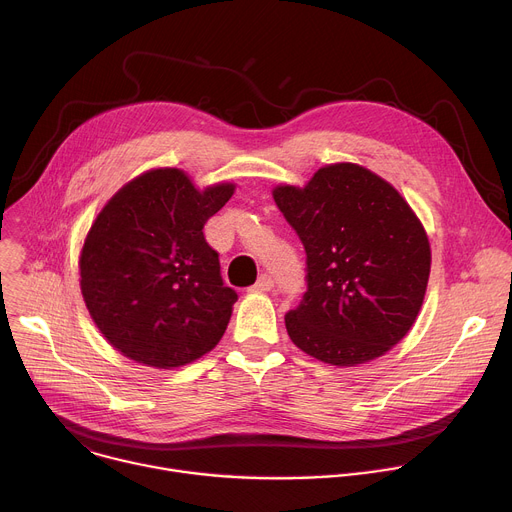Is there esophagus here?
<instances>
[{
    "instance_id": "1",
    "label": "esophagus",
    "mask_w": 512,
    "mask_h": 512,
    "mask_svg": "<svg viewBox=\"0 0 512 512\" xmlns=\"http://www.w3.org/2000/svg\"><path fill=\"white\" fill-rule=\"evenodd\" d=\"M271 289H273V279L269 275H261L253 285V291H257V294H263V291H271Z\"/></svg>"
}]
</instances>
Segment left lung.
<instances>
[{
	"instance_id": "8db88e82",
	"label": "left lung",
	"mask_w": 512,
	"mask_h": 512,
	"mask_svg": "<svg viewBox=\"0 0 512 512\" xmlns=\"http://www.w3.org/2000/svg\"><path fill=\"white\" fill-rule=\"evenodd\" d=\"M273 200L308 255V291L287 312V334L306 354L356 367L405 338L421 310L431 249L407 200L358 164L320 168Z\"/></svg>"
}]
</instances>
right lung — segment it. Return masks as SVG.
Returning a JSON list of instances; mask_svg holds the SVG:
<instances>
[{"label": "right lung", "instance_id": "right-lung-1", "mask_svg": "<svg viewBox=\"0 0 512 512\" xmlns=\"http://www.w3.org/2000/svg\"><path fill=\"white\" fill-rule=\"evenodd\" d=\"M233 192V182L198 190L184 170L156 168L101 208L79 257L81 294L123 356L176 369L223 338L237 294L202 229Z\"/></svg>", "mask_w": 512, "mask_h": 512}]
</instances>
